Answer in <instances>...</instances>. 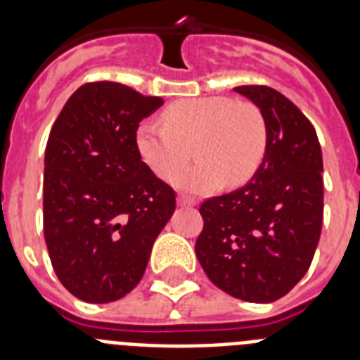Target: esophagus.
<instances>
[{
  "instance_id": "1",
  "label": "esophagus",
  "mask_w": 360,
  "mask_h": 360,
  "mask_svg": "<svg viewBox=\"0 0 360 360\" xmlns=\"http://www.w3.org/2000/svg\"><path fill=\"white\" fill-rule=\"evenodd\" d=\"M176 203L180 205V207H195V205H196L195 200L189 198V196H178Z\"/></svg>"
}]
</instances>
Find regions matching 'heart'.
<instances>
[{"label": "heart", "instance_id": "b5f03b06", "mask_svg": "<svg viewBox=\"0 0 360 360\" xmlns=\"http://www.w3.org/2000/svg\"><path fill=\"white\" fill-rule=\"evenodd\" d=\"M162 124L142 122L135 148L142 164L160 180H171L187 160L193 142L196 164L173 178L178 189L211 193L227 182L240 187L257 173L266 153V126L252 104L229 97H193L169 104Z\"/></svg>", "mask_w": 360, "mask_h": 360}]
</instances>
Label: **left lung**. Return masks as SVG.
Instances as JSON below:
<instances>
[{
  "label": "left lung",
  "instance_id": "8db88e82",
  "mask_svg": "<svg viewBox=\"0 0 360 360\" xmlns=\"http://www.w3.org/2000/svg\"><path fill=\"white\" fill-rule=\"evenodd\" d=\"M262 111L266 153L249 182L202 203L196 256L219 290L272 303L301 281L323 225V153L310 120L269 86H238Z\"/></svg>",
  "mask_w": 360,
  "mask_h": 360
}]
</instances>
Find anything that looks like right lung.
I'll use <instances>...</instances> for the list:
<instances>
[{"label": "right lung", "instance_id": "add662e5", "mask_svg": "<svg viewBox=\"0 0 360 360\" xmlns=\"http://www.w3.org/2000/svg\"><path fill=\"white\" fill-rule=\"evenodd\" d=\"M164 104L120 82H88L66 101L44 151L43 227L63 287L111 303L142 279L173 216L174 191L142 164L135 133Z\"/></svg>", "mask_w": 360, "mask_h": 360}]
</instances>
